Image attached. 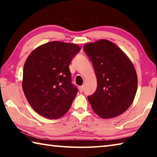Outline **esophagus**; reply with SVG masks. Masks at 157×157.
Returning a JSON list of instances; mask_svg holds the SVG:
<instances>
[{
	"mask_svg": "<svg viewBox=\"0 0 157 157\" xmlns=\"http://www.w3.org/2000/svg\"><path fill=\"white\" fill-rule=\"evenodd\" d=\"M83 90H84V86H79V91L80 92V93H82Z\"/></svg>",
	"mask_w": 157,
	"mask_h": 157,
	"instance_id": "34e87169",
	"label": "esophagus"
}]
</instances>
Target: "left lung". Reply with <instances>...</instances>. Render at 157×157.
I'll use <instances>...</instances> for the list:
<instances>
[{"label":"left lung","instance_id":"8db88e82","mask_svg":"<svg viewBox=\"0 0 157 157\" xmlns=\"http://www.w3.org/2000/svg\"><path fill=\"white\" fill-rule=\"evenodd\" d=\"M84 50L93 63L97 80L96 91L88 97L92 109L103 119L122 114L131 106L137 92L133 64L121 48L107 39L88 43Z\"/></svg>","mask_w":157,"mask_h":157}]
</instances>
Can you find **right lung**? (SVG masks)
<instances>
[{
  "instance_id": "1",
  "label": "right lung",
  "mask_w": 157,
  "mask_h": 157,
  "mask_svg": "<svg viewBox=\"0 0 157 157\" xmlns=\"http://www.w3.org/2000/svg\"><path fill=\"white\" fill-rule=\"evenodd\" d=\"M79 45L51 41L35 49L24 65L22 88L32 108L50 119L62 117L78 93L71 84L69 64Z\"/></svg>"
}]
</instances>
